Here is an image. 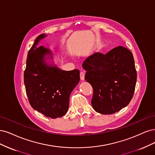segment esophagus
I'll use <instances>...</instances> for the list:
<instances>
[{
	"mask_svg": "<svg viewBox=\"0 0 155 155\" xmlns=\"http://www.w3.org/2000/svg\"><path fill=\"white\" fill-rule=\"evenodd\" d=\"M80 75H81V80L82 81H84V77H85V73L82 71L81 72V74H80Z\"/></svg>",
	"mask_w": 155,
	"mask_h": 155,
	"instance_id": "esophagus-1",
	"label": "esophagus"
}]
</instances>
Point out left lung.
I'll use <instances>...</instances> for the list:
<instances>
[{
  "mask_svg": "<svg viewBox=\"0 0 155 155\" xmlns=\"http://www.w3.org/2000/svg\"><path fill=\"white\" fill-rule=\"evenodd\" d=\"M85 79L93 88L92 107L97 112L110 114L126 107L133 98L137 71L132 53L123 46L106 54L95 53L82 64Z\"/></svg>",
  "mask_w": 155,
  "mask_h": 155,
  "instance_id": "left-lung-1",
  "label": "left lung"
}]
</instances>
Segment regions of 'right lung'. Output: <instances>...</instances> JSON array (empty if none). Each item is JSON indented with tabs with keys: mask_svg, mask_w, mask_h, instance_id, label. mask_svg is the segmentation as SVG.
<instances>
[{
	"mask_svg": "<svg viewBox=\"0 0 155 155\" xmlns=\"http://www.w3.org/2000/svg\"><path fill=\"white\" fill-rule=\"evenodd\" d=\"M40 35L29 49L24 74V85L31 107L51 118L63 117L69 108V97L80 82L78 69L64 71L53 61L51 49L38 42L46 37Z\"/></svg>",
	"mask_w": 155,
	"mask_h": 155,
	"instance_id": "add662e5",
	"label": "right lung"
}]
</instances>
